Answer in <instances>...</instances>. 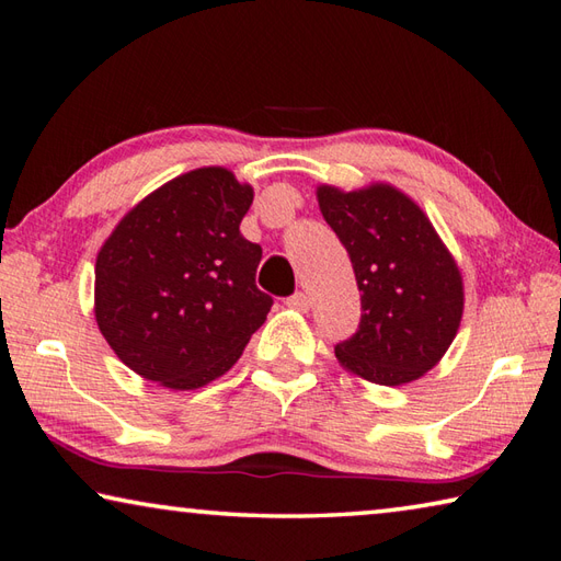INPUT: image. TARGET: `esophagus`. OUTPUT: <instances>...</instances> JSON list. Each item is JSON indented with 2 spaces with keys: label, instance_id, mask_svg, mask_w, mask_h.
<instances>
[{
  "label": "esophagus",
  "instance_id": "1",
  "mask_svg": "<svg viewBox=\"0 0 561 561\" xmlns=\"http://www.w3.org/2000/svg\"><path fill=\"white\" fill-rule=\"evenodd\" d=\"M287 306L291 308V311L308 313V308H311V299H308V294L296 291L294 296H289V299H287Z\"/></svg>",
  "mask_w": 561,
  "mask_h": 561
}]
</instances>
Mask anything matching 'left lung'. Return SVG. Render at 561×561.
Wrapping results in <instances>:
<instances>
[{"label": "left lung", "instance_id": "1", "mask_svg": "<svg viewBox=\"0 0 561 561\" xmlns=\"http://www.w3.org/2000/svg\"><path fill=\"white\" fill-rule=\"evenodd\" d=\"M316 195L362 291L359 330L337 344V362L368 383H412L458 335L465 291L456 257L422 207L390 183L350 193L318 185Z\"/></svg>", "mask_w": 561, "mask_h": 561}]
</instances>
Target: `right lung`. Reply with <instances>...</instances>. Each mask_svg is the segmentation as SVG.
I'll list each match as a JSON object with an SVG mask.
<instances>
[{
  "label": "right lung",
  "mask_w": 561,
  "mask_h": 561,
  "mask_svg": "<svg viewBox=\"0 0 561 561\" xmlns=\"http://www.w3.org/2000/svg\"><path fill=\"white\" fill-rule=\"evenodd\" d=\"M253 187L221 165L173 178L129 209L96 257L93 313L141 378L195 390L224 376L265 323L262 248L241 233Z\"/></svg>",
  "instance_id": "obj_1"
}]
</instances>
